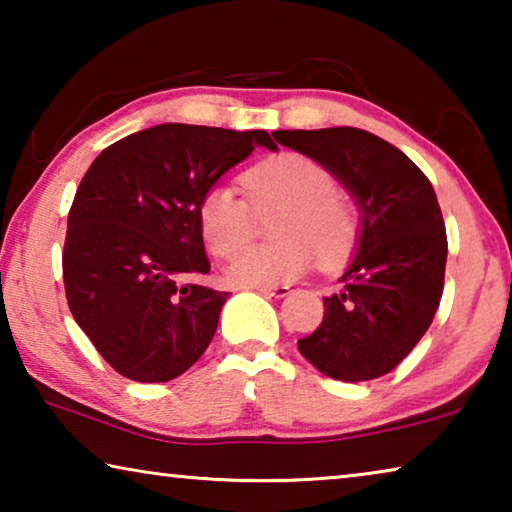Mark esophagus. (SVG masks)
<instances>
[{
	"label": "esophagus",
	"instance_id": "esophagus-1",
	"mask_svg": "<svg viewBox=\"0 0 512 512\" xmlns=\"http://www.w3.org/2000/svg\"><path fill=\"white\" fill-rule=\"evenodd\" d=\"M257 291L264 293L268 298H284L289 293V287L287 284H277V287H259Z\"/></svg>",
	"mask_w": 512,
	"mask_h": 512
}]
</instances>
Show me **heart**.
Wrapping results in <instances>:
<instances>
[{"mask_svg": "<svg viewBox=\"0 0 512 512\" xmlns=\"http://www.w3.org/2000/svg\"><path fill=\"white\" fill-rule=\"evenodd\" d=\"M235 187L214 185L198 203V223L214 255H231L254 234L255 211L280 206L274 234L280 240L254 245L232 256L228 280L239 287H277L309 271L345 262L359 239V212L336 192V178L323 162L305 153L268 155L241 173Z\"/></svg>", "mask_w": 512, "mask_h": 512, "instance_id": "obj_1", "label": "heart"}]
</instances>
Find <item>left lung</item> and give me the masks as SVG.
<instances>
[{"instance_id":"left-lung-1","label":"left lung","mask_w":512,"mask_h":512,"mask_svg":"<svg viewBox=\"0 0 512 512\" xmlns=\"http://www.w3.org/2000/svg\"><path fill=\"white\" fill-rule=\"evenodd\" d=\"M357 198L359 248L325 314L298 341L302 357L339 381L377 379L397 368L427 332L445 287L447 232L429 178L381 137L352 126L275 131Z\"/></svg>"}]
</instances>
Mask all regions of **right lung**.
Segmentation results:
<instances>
[{"mask_svg":"<svg viewBox=\"0 0 512 512\" xmlns=\"http://www.w3.org/2000/svg\"><path fill=\"white\" fill-rule=\"evenodd\" d=\"M266 131L162 124L110 144L90 164L67 216L69 311L121 377L155 384L203 357L228 293L210 271L198 203Z\"/></svg>","mask_w":512,"mask_h":512,"instance_id":"add662e5","label":"right lung"}]
</instances>
